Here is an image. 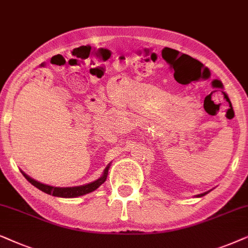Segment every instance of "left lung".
I'll return each mask as SVG.
<instances>
[{"mask_svg": "<svg viewBox=\"0 0 248 248\" xmlns=\"http://www.w3.org/2000/svg\"><path fill=\"white\" fill-rule=\"evenodd\" d=\"M206 194H207V191H206V193H203V194H200V195H197L196 197H202V196H204V195H206Z\"/></svg>", "mask_w": 248, "mask_h": 248, "instance_id": "left-lung-1", "label": "left lung"}]
</instances>
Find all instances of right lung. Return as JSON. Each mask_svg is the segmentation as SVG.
Wrapping results in <instances>:
<instances>
[{"mask_svg":"<svg viewBox=\"0 0 248 248\" xmlns=\"http://www.w3.org/2000/svg\"><path fill=\"white\" fill-rule=\"evenodd\" d=\"M108 169H110V164L105 168L103 174H102L101 178H98L97 180L93 181V183L87 184V185H81V186H76V187H54V186H49V185H45L39 183V181L32 179L26 174L24 171H21L22 174H24L26 179H27L29 183L31 185H34L36 188H38L39 190L44 191V193L48 194V195L52 196H57V197H64V199H71V197H78V196H82L86 195V194L92 193L95 189H97L98 187L101 186L102 184L107 180L108 177Z\"/></svg>","mask_w":248,"mask_h":248,"instance_id":"obj_1","label":"right lung"}]
</instances>
